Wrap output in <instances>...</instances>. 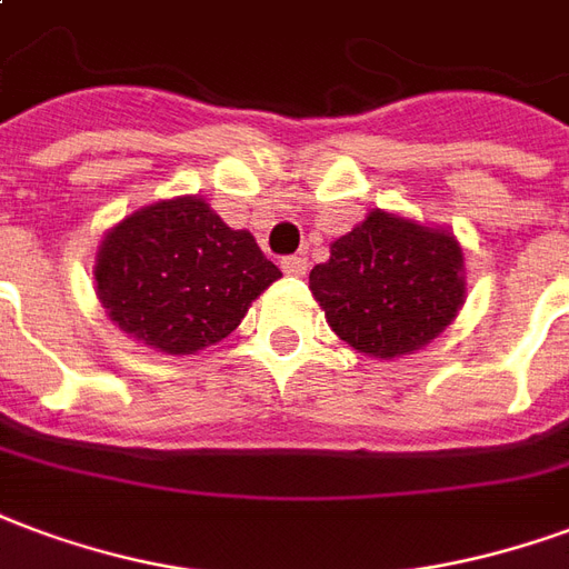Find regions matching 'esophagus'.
Instances as JSON below:
<instances>
[{
  "label": "esophagus",
  "mask_w": 569,
  "mask_h": 569,
  "mask_svg": "<svg viewBox=\"0 0 569 569\" xmlns=\"http://www.w3.org/2000/svg\"><path fill=\"white\" fill-rule=\"evenodd\" d=\"M280 264H283V271L292 273V277H305L307 268H310V262H307L305 256H286Z\"/></svg>",
  "instance_id": "esophagus-1"
}]
</instances>
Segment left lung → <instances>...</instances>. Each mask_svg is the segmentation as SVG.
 Returning a JSON list of instances; mask_svg holds the SVG:
<instances>
[{
  "mask_svg": "<svg viewBox=\"0 0 569 569\" xmlns=\"http://www.w3.org/2000/svg\"><path fill=\"white\" fill-rule=\"evenodd\" d=\"M331 331L373 359L422 349L452 326L467 298L456 234L370 210L310 271Z\"/></svg>",
  "mask_w": 569,
  "mask_h": 569,
  "instance_id": "left-lung-1",
  "label": "left lung"
}]
</instances>
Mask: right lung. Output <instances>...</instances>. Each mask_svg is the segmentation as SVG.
<instances>
[{"instance_id":"add662e5","label":"right lung","mask_w":569,"mask_h":569,"mask_svg":"<svg viewBox=\"0 0 569 569\" xmlns=\"http://www.w3.org/2000/svg\"><path fill=\"white\" fill-rule=\"evenodd\" d=\"M92 273L120 331L168 356H192L229 338L280 268L250 231L229 229L199 196H180L117 222Z\"/></svg>"}]
</instances>
